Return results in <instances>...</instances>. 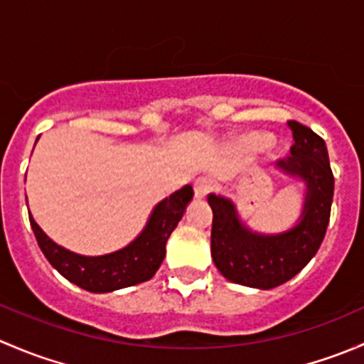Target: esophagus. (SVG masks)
<instances>
[{
	"label": "esophagus",
	"mask_w": 364,
	"mask_h": 364,
	"mask_svg": "<svg viewBox=\"0 0 364 364\" xmlns=\"http://www.w3.org/2000/svg\"><path fill=\"white\" fill-rule=\"evenodd\" d=\"M193 188H196L197 199H205V196L213 192V181L208 178H200V179H197L196 185H193Z\"/></svg>",
	"instance_id": "obj_1"
}]
</instances>
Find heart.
<instances>
[{
  "mask_svg": "<svg viewBox=\"0 0 364 364\" xmlns=\"http://www.w3.org/2000/svg\"><path fill=\"white\" fill-rule=\"evenodd\" d=\"M257 142H259V144H267V139L266 137H257Z\"/></svg>",
  "mask_w": 364,
  "mask_h": 364,
  "instance_id": "obj_1",
  "label": "heart"
}]
</instances>
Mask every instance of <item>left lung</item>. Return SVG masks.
I'll list each match as a JSON object with an SVG mask.
<instances>
[{"mask_svg": "<svg viewBox=\"0 0 364 364\" xmlns=\"http://www.w3.org/2000/svg\"><path fill=\"white\" fill-rule=\"evenodd\" d=\"M294 144L277 167L306 185L303 213L292 229L280 234L253 232L240 220L232 200L208 197L213 209L211 257L220 273L232 284L273 289L294 278L317 253L329 223L333 178L324 139L297 121H287Z\"/></svg>", "mask_w": 364, "mask_h": 364, "instance_id": "obj_1", "label": "left lung"}]
</instances>
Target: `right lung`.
Here are the masks:
<instances>
[{
  "label": "right lung",
  "instance_id": "add662e5",
  "mask_svg": "<svg viewBox=\"0 0 364 364\" xmlns=\"http://www.w3.org/2000/svg\"><path fill=\"white\" fill-rule=\"evenodd\" d=\"M192 197V185H186L167 199L160 200L153 209L142 232L130 245L117 252L98 257L79 255L56 245L40 229L31 215H29V223L38 241L40 250L54 269L60 271L77 287L102 294V292L132 287L155 277L165 257V245L168 236L181 220Z\"/></svg>",
  "mask_w": 364,
  "mask_h": 364
}]
</instances>
